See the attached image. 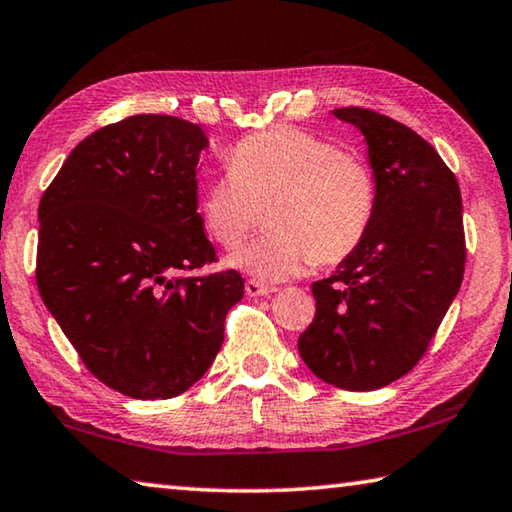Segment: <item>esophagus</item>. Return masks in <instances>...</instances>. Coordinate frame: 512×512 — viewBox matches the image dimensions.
<instances>
[{"label":"esophagus","instance_id":"1","mask_svg":"<svg viewBox=\"0 0 512 512\" xmlns=\"http://www.w3.org/2000/svg\"><path fill=\"white\" fill-rule=\"evenodd\" d=\"M271 293H275L273 287H266V284L257 282V280H248L246 282V296L250 298H259V296H271Z\"/></svg>","mask_w":512,"mask_h":512}]
</instances>
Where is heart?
Here are the masks:
<instances>
[{
	"instance_id": "1",
	"label": "heart",
	"mask_w": 512,
	"mask_h": 512,
	"mask_svg": "<svg viewBox=\"0 0 512 512\" xmlns=\"http://www.w3.org/2000/svg\"><path fill=\"white\" fill-rule=\"evenodd\" d=\"M266 205L271 230L228 264L259 282H284L316 262H343L359 248L375 216V176L325 137L271 128L235 146L230 169L205 187L198 212L210 239L235 250Z\"/></svg>"
}]
</instances>
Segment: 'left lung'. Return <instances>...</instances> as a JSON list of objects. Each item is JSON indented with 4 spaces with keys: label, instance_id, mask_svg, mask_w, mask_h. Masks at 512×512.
<instances>
[{
    "label": "left lung",
    "instance_id": "obj_1",
    "mask_svg": "<svg viewBox=\"0 0 512 512\" xmlns=\"http://www.w3.org/2000/svg\"><path fill=\"white\" fill-rule=\"evenodd\" d=\"M334 117L368 144L377 207L359 248L311 284L316 316L298 352L325 384L377 391L420 361L461 289V189L409 126L363 108H339Z\"/></svg>",
    "mask_w": 512,
    "mask_h": 512
}]
</instances>
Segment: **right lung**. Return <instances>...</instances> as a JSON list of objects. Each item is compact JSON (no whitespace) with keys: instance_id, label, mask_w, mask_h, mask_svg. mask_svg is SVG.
Segmentation results:
<instances>
[{"instance_id":"add662e5","label":"right lung","mask_w":512,"mask_h":512,"mask_svg":"<svg viewBox=\"0 0 512 512\" xmlns=\"http://www.w3.org/2000/svg\"><path fill=\"white\" fill-rule=\"evenodd\" d=\"M203 128L135 115L76 146L38 207L42 302L94 377L135 400L185 393L212 366L237 271L183 277L216 259L198 214Z\"/></svg>"}]
</instances>
